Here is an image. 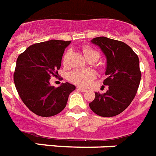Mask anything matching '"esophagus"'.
<instances>
[{
  "mask_svg": "<svg viewBox=\"0 0 156 156\" xmlns=\"http://www.w3.org/2000/svg\"><path fill=\"white\" fill-rule=\"evenodd\" d=\"M77 90H78V91H83V92H85V91H87L86 89H84V88H82V87H77Z\"/></svg>",
  "mask_w": 156,
  "mask_h": 156,
  "instance_id": "34e87169",
  "label": "esophagus"
}]
</instances>
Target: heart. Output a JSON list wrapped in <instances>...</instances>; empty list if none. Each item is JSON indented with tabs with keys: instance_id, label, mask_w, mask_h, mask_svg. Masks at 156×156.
<instances>
[{
	"instance_id": "1",
	"label": "heart",
	"mask_w": 156,
	"mask_h": 156,
	"mask_svg": "<svg viewBox=\"0 0 156 156\" xmlns=\"http://www.w3.org/2000/svg\"><path fill=\"white\" fill-rule=\"evenodd\" d=\"M83 54L88 61L90 60L97 61L100 58L99 53L89 47H85L83 49ZM69 55L70 51H67L65 54V56L63 59V62L65 65L68 63ZM95 78H96V73L91 70L76 69L73 70V72L70 73L69 75V79L70 82L74 83L77 86L83 87H86L90 85V83L95 79Z\"/></svg>"
}]
</instances>
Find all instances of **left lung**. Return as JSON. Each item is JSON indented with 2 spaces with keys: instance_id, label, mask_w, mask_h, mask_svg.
I'll return each instance as SVG.
<instances>
[{
  "instance_id": "obj_1",
  "label": "left lung",
  "mask_w": 156,
  "mask_h": 156,
  "mask_svg": "<svg viewBox=\"0 0 156 156\" xmlns=\"http://www.w3.org/2000/svg\"><path fill=\"white\" fill-rule=\"evenodd\" d=\"M91 42L99 46L106 58L107 78L103 83L108 90L104 94L95 92L89 106L100 116L113 117L127 109L136 96L141 78L138 56L123 41L99 37Z\"/></svg>"
}]
</instances>
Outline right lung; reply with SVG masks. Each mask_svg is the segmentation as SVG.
I'll use <instances>...</instances> for the list:
<instances>
[{
  "label": "right lung",
  "mask_w": 156,
  "mask_h": 156,
  "mask_svg": "<svg viewBox=\"0 0 156 156\" xmlns=\"http://www.w3.org/2000/svg\"><path fill=\"white\" fill-rule=\"evenodd\" d=\"M71 41L50 40L33 44L19 55L14 82L20 98L28 109L39 116L51 117L66 106L75 86L62 83L58 87L50 84L51 76L58 74L65 49Z\"/></svg>",
  "instance_id": "add662e5"
}]
</instances>
